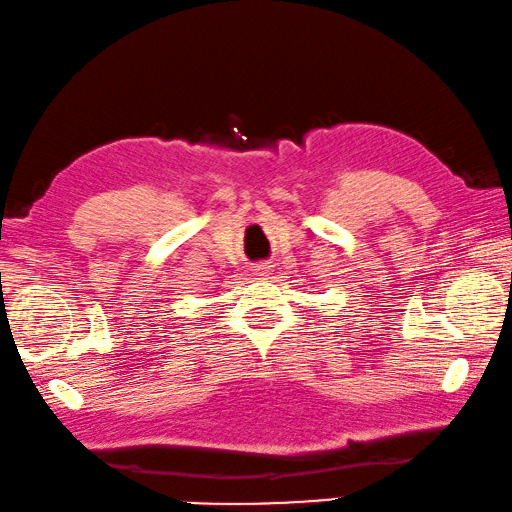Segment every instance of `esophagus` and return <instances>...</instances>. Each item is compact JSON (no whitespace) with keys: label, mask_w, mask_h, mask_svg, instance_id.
Wrapping results in <instances>:
<instances>
[{"label":"esophagus","mask_w":512,"mask_h":512,"mask_svg":"<svg viewBox=\"0 0 512 512\" xmlns=\"http://www.w3.org/2000/svg\"><path fill=\"white\" fill-rule=\"evenodd\" d=\"M256 274H258V277H267V274H270V265H267V263H258V265H256Z\"/></svg>","instance_id":"1"}]
</instances>
